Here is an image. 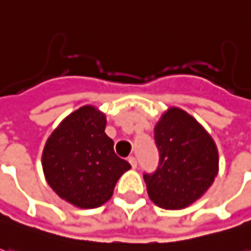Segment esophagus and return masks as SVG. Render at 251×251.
<instances>
[{"label":"esophagus","instance_id":"1","mask_svg":"<svg viewBox=\"0 0 251 251\" xmlns=\"http://www.w3.org/2000/svg\"><path fill=\"white\" fill-rule=\"evenodd\" d=\"M129 162H130L132 168H136V167H137V160H136L134 157H129Z\"/></svg>","mask_w":251,"mask_h":251}]
</instances>
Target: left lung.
I'll return each mask as SVG.
<instances>
[{"instance_id":"left-lung-1","label":"left lung","mask_w":251,"mask_h":251,"mask_svg":"<svg viewBox=\"0 0 251 251\" xmlns=\"http://www.w3.org/2000/svg\"><path fill=\"white\" fill-rule=\"evenodd\" d=\"M158 169L147 175V193L155 205L182 210L197 201L218 175L220 157L210 133L186 111L171 107L154 127Z\"/></svg>"}]
</instances>
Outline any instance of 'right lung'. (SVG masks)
Instances as JSON below:
<instances>
[{"instance_id": "1", "label": "right lung", "mask_w": 251, "mask_h": 251, "mask_svg": "<svg viewBox=\"0 0 251 251\" xmlns=\"http://www.w3.org/2000/svg\"><path fill=\"white\" fill-rule=\"evenodd\" d=\"M107 118L83 105L56 126L46 142L41 165L50 187L79 208H97L114 193L118 179L130 169L114 151L105 133Z\"/></svg>"}]
</instances>
